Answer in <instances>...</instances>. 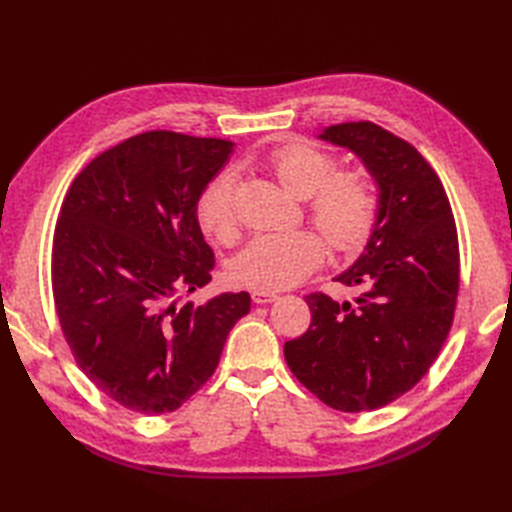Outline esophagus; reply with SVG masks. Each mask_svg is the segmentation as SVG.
<instances>
[{
	"label": "esophagus",
	"mask_w": 512,
	"mask_h": 512,
	"mask_svg": "<svg viewBox=\"0 0 512 512\" xmlns=\"http://www.w3.org/2000/svg\"><path fill=\"white\" fill-rule=\"evenodd\" d=\"M279 295L277 292H270V290H253V301L255 303H273Z\"/></svg>",
	"instance_id": "obj_1"
}]
</instances>
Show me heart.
<instances>
[{
  "label": "heart",
  "mask_w": 512,
  "mask_h": 512,
  "mask_svg": "<svg viewBox=\"0 0 512 512\" xmlns=\"http://www.w3.org/2000/svg\"><path fill=\"white\" fill-rule=\"evenodd\" d=\"M270 171L281 187L308 200V215L336 253H354L374 233L378 193L363 169L339 171L336 158L310 145H286L270 156ZM235 176L222 171L206 184L198 200V220L217 239L235 235ZM325 242L314 231L259 235L231 262L237 286L281 290L299 284L325 259Z\"/></svg>",
  "instance_id": "b5f03b06"
}]
</instances>
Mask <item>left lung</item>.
I'll return each mask as SVG.
<instances>
[{
	"label": "left lung",
	"instance_id": "obj_1",
	"mask_svg": "<svg viewBox=\"0 0 512 512\" xmlns=\"http://www.w3.org/2000/svg\"><path fill=\"white\" fill-rule=\"evenodd\" d=\"M352 149L378 184L365 253L334 281L354 301L306 297L312 323L284 345L290 372L325 405L374 411L418 383L447 341L460 288L453 211L438 173L407 140L369 121L319 136Z\"/></svg>",
	"mask_w": 512,
	"mask_h": 512
}]
</instances>
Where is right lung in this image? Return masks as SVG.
Here are the masks:
<instances>
[{
	"mask_svg": "<svg viewBox=\"0 0 512 512\" xmlns=\"http://www.w3.org/2000/svg\"><path fill=\"white\" fill-rule=\"evenodd\" d=\"M233 143L145 132L70 184L52 239V297L76 365L125 409L182 407L215 372L248 292L178 306L211 281L198 200Z\"/></svg>",
	"mask_w": 512,
	"mask_h": 512,
	"instance_id": "add662e5",
	"label": "right lung"
}]
</instances>
